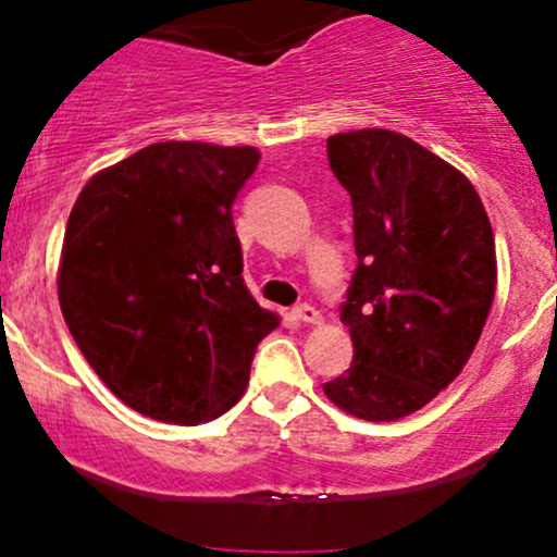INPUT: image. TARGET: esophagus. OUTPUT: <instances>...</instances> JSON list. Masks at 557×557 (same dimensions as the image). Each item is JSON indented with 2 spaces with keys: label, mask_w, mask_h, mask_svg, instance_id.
Wrapping results in <instances>:
<instances>
[{
  "label": "esophagus",
  "mask_w": 557,
  "mask_h": 557,
  "mask_svg": "<svg viewBox=\"0 0 557 557\" xmlns=\"http://www.w3.org/2000/svg\"><path fill=\"white\" fill-rule=\"evenodd\" d=\"M293 317H296L298 322H306V324H319V322H322V314H319L314 306H309V304L296 306V309H293Z\"/></svg>",
  "instance_id": "esophagus-1"
}]
</instances>
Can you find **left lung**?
Listing matches in <instances>:
<instances>
[{
	"label": "left lung",
	"mask_w": 557,
	"mask_h": 557,
	"mask_svg": "<svg viewBox=\"0 0 557 557\" xmlns=\"http://www.w3.org/2000/svg\"><path fill=\"white\" fill-rule=\"evenodd\" d=\"M327 159L354 203L359 267L341 306L354 363L322 387L354 417L395 421L474 354L495 298V235L469 177L408 136L337 133Z\"/></svg>",
	"instance_id": "left-lung-1"
}]
</instances>
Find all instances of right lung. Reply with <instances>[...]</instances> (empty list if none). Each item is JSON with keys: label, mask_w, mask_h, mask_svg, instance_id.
Instances as JSON below:
<instances>
[{"label": "right lung", "mask_w": 557, "mask_h": 557, "mask_svg": "<svg viewBox=\"0 0 557 557\" xmlns=\"http://www.w3.org/2000/svg\"><path fill=\"white\" fill-rule=\"evenodd\" d=\"M259 157L253 146L151 144L94 175L70 212L62 317L101 382L144 417H222L280 324L243 283L233 225Z\"/></svg>", "instance_id": "obj_1"}]
</instances>
